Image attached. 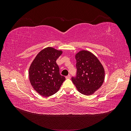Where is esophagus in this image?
<instances>
[{
	"mask_svg": "<svg viewBox=\"0 0 131 131\" xmlns=\"http://www.w3.org/2000/svg\"><path fill=\"white\" fill-rule=\"evenodd\" d=\"M66 79H70V75H68V76H67V77H66Z\"/></svg>",
	"mask_w": 131,
	"mask_h": 131,
	"instance_id": "obj_1",
	"label": "esophagus"
}]
</instances>
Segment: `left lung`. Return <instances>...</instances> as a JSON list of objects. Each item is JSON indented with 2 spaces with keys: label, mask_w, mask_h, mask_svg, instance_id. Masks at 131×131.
I'll return each instance as SVG.
<instances>
[{
  "label": "left lung",
  "mask_w": 131,
  "mask_h": 131,
  "mask_svg": "<svg viewBox=\"0 0 131 131\" xmlns=\"http://www.w3.org/2000/svg\"><path fill=\"white\" fill-rule=\"evenodd\" d=\"M77 76L72 80L79 92L90 96L100 89L104 80L105 72L98 59L88 51L82 50L75 55Z\"/></svg>",
  "instance_id": "obj_1"
}]
</instances>
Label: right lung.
<instances>
[{
  "label": "right lung",
  "mask_w": 131,
  "mask_h": 131,
  "mask_svg": "<svg viewBox=\"0 0 131 131\" xmlns=\"http://www.w3.org/2000/svg\"><path fill=\"white\" fill-rule=\"evenodd\" d=\"M62 51L48 47L42 50L29 67V78L33 89L44 97H49L56 93L60 89L64 77L59 74L57 59Z\"/></svg>",
  "instance_id": "add662e5"
}]
</instances>
